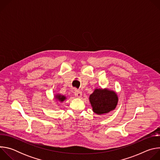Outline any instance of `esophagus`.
<instances>
[{
	"mask_svg": "<svg viewBox=\"0 0 160 160\" xmlns=\"http://www.w3.org/2000/svg\"><path fill=\"white\" fill-rule=\"evenodd\" d=\"M74 93H75V96H76L77 98H81L82 96V93L80 92V91H79V90H76L75 91Z\"/></svg>",
	"mask_w": 160,
	"mask_h": 160,
	"instance_id": "esophagus-1",
	"label": "esophagus"
}]
</instances>
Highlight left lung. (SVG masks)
I'll return each instance as SVG.
<instances>
[{"label":"left lung","mask_w":160,"mask_h":160,"mask_svg":"<svg viewBox=\"0 0 160 160\" xmlns=\"http://www.w3.org/2000/svg\"><path fill=\"white\" fill-rule=\"evenodd\" d=\"M89 99L94 112L99 115L114 109L118 102L116 93L107 89H96L90 96Z\"/></svg>","instance_id":"obj_1"}]
</instances>
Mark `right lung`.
I'll return each instance as SVG.
<instances>
[{"label":"right lung","mask_w":160,"mask_h":160,"mask_svg":"<svg viewBox=\"0 0 160 160\" xmlns=\"http://www.w3.org/2000/svg\"><path fill=\"white\" fill-rule=\"evenodd\" d=\"M56 98H57V99H59V101H61V102L63 101L66 99V98H65L64 96H61V95H57V96H56Z\"/></svg>","instance_id":"add662e5"}]
</instances>
